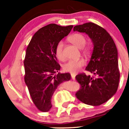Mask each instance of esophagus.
Listing matches in <instances>:
<instances>
[{
  "instance_id": "34e87169",
  "label": "esophagus",
  "mask_w": 129,
  "mask_h": 129,
  "mask_svg": "<svg viewBox=\"0 0 129 129\" xmlns=\"http://www.w3.org/2000/svg\"><path fill=\"white\" fill-rule=\"evenodd\" d=\"M75 74H71V77H72V79L73 80H75Z\"/></svg>"
}]
</instances>
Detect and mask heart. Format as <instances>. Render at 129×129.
I'll use <instances>...</instances> for the list:
<instances>
[{"instance_id":"b5f03b06","label":"heart","mask_w":129,"mask_h":129,"mask_svg":"<svg viewBox=\"0 0 129 129\" xmlns=\"http://www.w3.org/2000/svg\"><path fill=\"white\" fill-rule=\"evenodd\" d=\"M69 40L74 45L77 47L78 48H82V50L84 53L86 55H89L90 52V49L89 47H84L86 44V39L80 34H74L72 36L69 37ZM63 44L62 41H60L57 44L55 47V55L57 58L60 60H64L65 56L63 52ZM85 64V62L83 59L80 58L78 60H70L68 62L64 63L63 66V70L64 72H70L72 74L77 73L81 67Z\"/></svg>"}]
</instances>
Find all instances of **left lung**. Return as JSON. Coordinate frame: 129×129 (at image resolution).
<instances>
[{
    "label": "left lung",
    "mask_w": 129,
    "mask_h": 129,
    "mask_svg": "<svg viewBox=\"0 0 129 129\" xmlns=\"http://www.w3.org/2000/svg\"><path fill=\"white\" fill-rule=\"evenodd\" d=\"M74 31L85 33L93 42V52L85 70L95 75L90 77L84 73L76 75L81 87L75 95L85 104L100 105L116 93L119 86L120 72L116 45L104 28L94 23L76 25Z\"/></svg>",
    "instance_id": "left-lung-1"
}]
</instances>
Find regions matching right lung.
<instances>
[{
	"label": "right lung",
	"mask_w": 129,
	"mask_h": 129,
	"mask_svg": "<svg viewBox=\"0 0 129 129\" xmlns=\"http://www.w3.org/2000/svg\"><path fill=\"white\" fill-rule=\"evenodd\" d=\"M72 27L55 24L42 27L34 35L26 49L25 82L34 104L44 112L51 109L52 96L58 85L71 78L69 73L56 74L60 66L57 62L55 50L57 44Z\"/></svg>",
	"instance_id": "right-lung-1"
}]
</instances>
